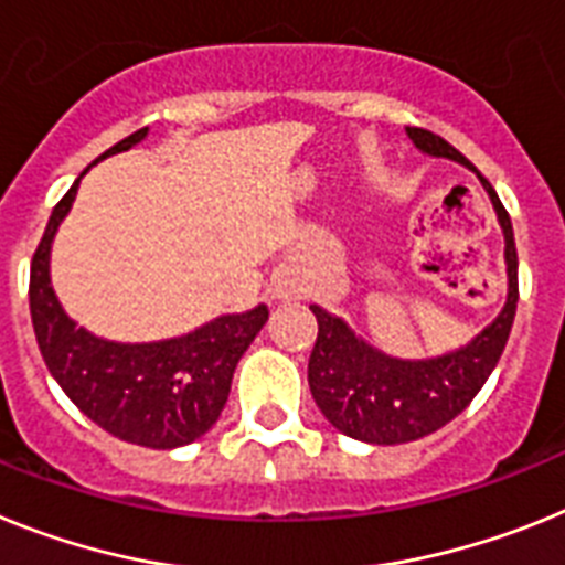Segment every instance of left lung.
<instances>
[{
	"instance_id": "left-lung-1",
	"label": "left lung",
	"mask_w": 565,
	"mask_h": 565,
	"mask_svg": "<svg viewBox=\"0 0 565 565\" xmlns=\"http://www.w3.org/2000/svg\"><path fill=\"white\" fill-rule=\"evenodd\" d=\"M406 136L424 156L458 161L478 175L498 213V224L507 242L503 258H507L509 289L503 310L472 341L444 355L418 358V361L386 355L355 335L343 318L312 303L310 310L318 321V338L307 366L312 398L323 412V418L338 431L377 446L409 444L431 435L472 404L503 355L518 310V249H514L512 218L500 204L494 188L475 170L472 161L440 136L429 134L424 127H406Z\"/></svg>"
}]
</instances>
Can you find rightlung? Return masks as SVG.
Wrapping results in <instances>:
<instances>
[{"label":"right lung","mask_w":565,"mask_h":565,"mask_svg":"<svg viewBox=\"0 0 565 565\" xmlns=\"http://www.w3.org/2000/svg\"><path fill=\"white\" fill-rule=\"evenodd\" d=\"M145 136L147 127H141L96 161L125 153ZM82 175L53 207L31 264V318L39 350L67 398L105 431L147 449L193 444L222 415L235 364L267 323V303L213 318L188 335L147 343L107 341L78 327L51 284V247Z\"/></svg>","instance_id":"obj_1"}]
</instances>
